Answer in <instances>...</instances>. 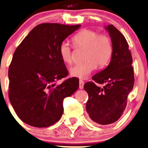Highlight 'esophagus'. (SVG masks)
Returning <instances> with one entry per match:
<instances>
[{
    "mask_svg": "<svg viewBox=\"0 0 148 148\" xmlns=\"http://www.w3.org/2000/svg\"><path fill=\"white\" fill-rule=\"evenodd\" d=\"M84 82L82 80L79 81V88L82 89L84 88Z\"/></svg>",
    "mask_w": 148,
    "mask_h": 148,
    "instance_id": "obj_1",
    "label": "esophagus"
}]
</instances>
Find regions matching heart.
I'll use <instances>...</instances> for the list:
<instances>
[{
	"mask_svg": "<svg viewBox=\"0 0 148 148\" xmlns=\"http://www.w3.org/2000/svg\"><path fill=\"white\" fill-rule=\"evenodd\" d=\"M74 45L79 47L86 49L84 60L82 64L74 65L69 69L70 75L77 78H88L99 67L107 66L111 61L113 53V47L110 37L105 34L99 35L92 29H84L73 37ZM59 54L62 62L67 64L72 62L71 46L67 41H63L59 47Z\"/></svg>",
	"mask_w": 148,
	"mask_h": 148,
	"instance_id": "b5f03b06",
	"label": "heart"
}]
</instances>
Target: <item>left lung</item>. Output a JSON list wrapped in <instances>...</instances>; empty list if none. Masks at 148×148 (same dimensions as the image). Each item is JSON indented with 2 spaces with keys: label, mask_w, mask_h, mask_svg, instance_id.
I'll use <instances>...</instances> for the list:
<instances>
[{
  "label": "left lung",
  "mask_w": 148,
  "mask_h": 148,
  "mask_svg": "<svg viewBox=\"0 0 148 148\" xmlns=\"http://www.w3.org/2000/svg\"><path fill=\"white\" fill-rule=\"evenodd\" d=\"M113 47L108 66L93 76L98 86L88 82L84 88L88 94L86 109L90 119L100 125H108L117 121L123 113L127 98L134 85L133 58L126 40L113 25L106 26Z\"/></svg>",
  "instance_id": "obj_1"
}]
</instances>
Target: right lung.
Wrapping results in <instances>:
<instances>
[{
  "instance_id": "1",
  "label": "right lung",
  "mask_w": 148,
  "mask_h": 148,
  "mask_svg": "<svg viewBox=\"0 0 148 148\" xmlns=\"http://www.w3.org/2000/svg\"><path fill=\"white\" fill-rule=\"evenodd\" d=\"M80 25L42 23L34 27L15 49L8 69L9 99L22 121L33 127L53 125L63 113V100L79 88V80L57 81L68 71L59 47Z\"/></svg>"
}]
</instances>
